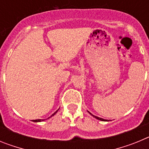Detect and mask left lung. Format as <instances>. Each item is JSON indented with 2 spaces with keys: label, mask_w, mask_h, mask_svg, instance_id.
I'll use <instances>...</instances> for the list:
<instances>
[{
  "label": "left lung",
  "mask_w": 149,
  "mask_h": 149,
  "mask_svg": "<svg viewBox=\"0 0 149 149\" xmlns=\"http://www.w3.org/2000/svg\"><path fill=\"white\" fill-rule=\"evenodd\" d=\"M90 114H91V115H92V116H93V114H92V113H90ZM94 116V117H95V118H96V119H98V120H101V121H105V122H106V121H107V120H106V119H101V118H100V117H98V116Z\"/></svg>",
  "instance_id": "1"
}]
</instances>
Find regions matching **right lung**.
Instances as JSON below:
<instances>
[{
    "instance_id": "right-lung-1",
    "label": "right lung",
    "mask_w": 149,
    "mask_h": 149,
    "mask_svg": "<svg viewBox=\"0 0 149 149\" xmlns=\"http://www.w3.org/2000/svg\"><path fill=\"white\" fill-rule=\"evenodd\" d=\"M56 112H57V110H56V112H55L54 113V114H52V116H54V114H55V113H56ZM50 116V117H48V119H49V118H51V116ZM42 121H44V120H43V119H36V120H34V121H33V122H42Z\"/></svg>"
}]
</instances>
